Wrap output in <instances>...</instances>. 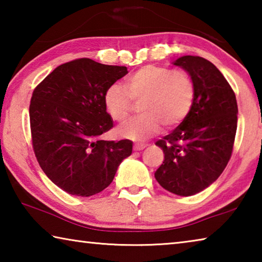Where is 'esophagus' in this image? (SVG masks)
Here are the masks:
<instances>
[{
    "label": "esophagus",
    "instance_id": "34e87169",
    "mask_svg": "<svg viewBox=\"0 0 262 262\" xmlns=\"http://www.w3.org/2000/svg\"><path fill=\"white\" fill-rule=\"evenodd\" d=\"M145 147H147L145 144L137 143V144H134V150H135V151H141V150H143Z\"/></svg>",
    "mask_w": 262,
    "mask_h": 262
}]
</instances>
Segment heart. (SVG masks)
<instances>
[{
	"label": "heart",
	"mask_w": 262,
	"mask_h": 262,
	"mask_svg": "<svg viewBox=\"0 0 262 262\" xmlns=\"http://www.w3.org/2000/svg\"><path fill=\"white\" fill-rule=\"evenodd\" d=\"M195 84L185 72L145 66L126 78V90L112 84L104 94V106L111 119L127 121L132 101L139 104L141 115L123 126L118 134L130 140H144L163 125L165 129L179 126L188 117L195 100Z\"/></svg>",
	"instance_id": "heart-1"
}]
</instances>
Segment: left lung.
<instances>
[{
  "label": "left lung",
  "mask_w": 262,
  "mask_h": 262,
  "mask_svg": "<svg viewBox=\"0 0 262 262\" xmlns=\"http://www.w3.org/2000/svg\"><path fill=\"white\" fill-rule=\"evenodd\" d=\"M172 64L183 68L195 84L188 117L156 142L164 161L155 172L168 192L190 196L206 189L224 171L237 130V100L225 77L210 61L185 55Z\"/></svg>",
  "instance_id": "left-lung-1"
}]
</instances>
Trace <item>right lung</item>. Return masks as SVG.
<instances>
[{
	"label": "right lung",
	"instance_id": "right-lung-1",
	"mask_svg": "<svg viewBox=\"0 0 262 262\" xmlns=\"http://www.w3.org/2000/svg\"><path fill=\"white\" fill-rule=\"evenodd\" d=\"M127 67L78 59L59 66L34 89L30 125L35 157L57 187L91 196L112 183L133 142L100 140L113 127L104 94Z\"/></svg>",
	"mask_w": 262,
	"mask_h": 262
}]
</instances>
